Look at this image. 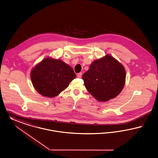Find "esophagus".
Segmentation results:
<instances>
[{"label":"esophagus","mask_w":158,"mask_h":158,"mask_svg":"<svg viewBox=\"0 0 158 158\" xmlns=\"http://www.w3.org/2000/svg\"><path fill=\"white\" fill-rule=\"evenodd\" d=\"M81 76H82V73H78V74H77V77H78V78H81Z\"/></svg>","instance_id":"esophagus-1"}]
</instances>
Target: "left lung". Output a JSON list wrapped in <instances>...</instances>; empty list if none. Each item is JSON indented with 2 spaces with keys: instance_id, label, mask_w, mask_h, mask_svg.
I'll use <instances>...</instances> for the list:
<instances>
[{
  "instance_id": "8db88e82",
  "label": "left lung",
  "mask_w": 158,
  "mask_h": 158,
  "mask_svg": "<svg viewBox=\"0 0 158 158\" xmlns=\"http://www.w3.org/2000/svg\"><path fill=\"white\" fill-rule=\"evenodd\" d=\"M82 78L91 95L99 101L105 102L115 98L122 91L125 71L115 59L106 55L94 60Z\"/></svg>"
}]
</instances>
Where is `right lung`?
I'll use <instances>...</instances> for the list:
<instances>
[{
	"instance_id": "obj_1",
	"label": "right lung",
	"mask_w": 158,
	"mask_h": 158,
	"mask_svg": "<svg viewBox=\"0 0 158 158\" xmlns=\"http://www.w3.org/2000/svg\"><path fill=\"white\" fill-rule=\"evenodd\" d=\"M75 77L73 68L64 62L49 58L43 59L31 73V81L35 90L49 98L58 95Z\"/></svg>"
}]
</instances>
